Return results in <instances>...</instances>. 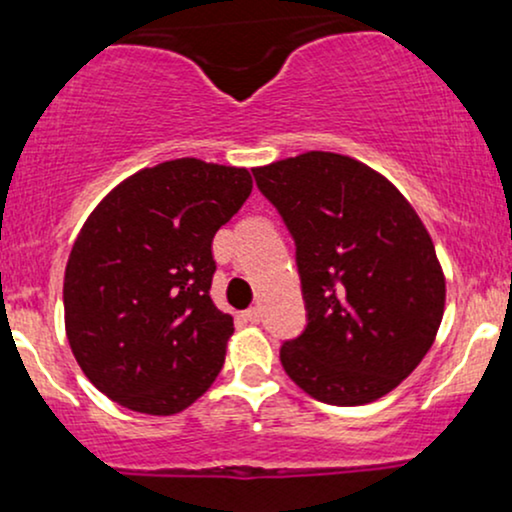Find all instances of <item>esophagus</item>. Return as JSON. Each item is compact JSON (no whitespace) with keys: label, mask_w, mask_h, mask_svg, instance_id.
<instances>
[{"label":"esophagus","mask_w":512,"mask_h":512,"mask_svg":"<svg viewBox=\"0 0 512 512\" xmlns=\"http://www.w3.org/2000/svg\"><path fill=\"white\" fill-rule=\"evenodd\" d=\"M243 317L250 322V325H257V322L262 320V313H260V308H250V310H245Z\"/></svg>","instance_id":"34e87169"}]
</instances>
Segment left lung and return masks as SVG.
<instances>
[{
  "label": "left lung",
  "instance_id": "8db88e82",
  "mask_svg": "<svg viewBox=\"0 0 512 512\" xmlns=\"http://www.w3.org/2000/svg\"><path fill=\"white\" fill-rule=\"evenodd\" d=\"M296 240L308 325L281 346L286 375L337 407L385 397L421 363L445 310L433 240L378 170L330 151L252 170Z\"/></svg>",
  "mask_w": 512,
  "mask_h": 512
}]
</instances>
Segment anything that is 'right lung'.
Instances as JSON below:
<instances>
[{
	"instance_id": "add662e5",
	"label": "right lung",
	"mask_w": 512,
	"mask_h": 512,
	"mask_svg": "<svg viewBox=\"0 0 512 512\" xmlns=\"http://www.w3.org/2000/svg\"><path fill=\"white\" fill-rule=\"evenodd\" d=\"M252 192L248 168L175 158L91 211L64 269V327L81 370L139 414L190 407L221 373L233 317L211 301V240Z\"/></svg>"
}]
</instances>
